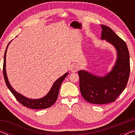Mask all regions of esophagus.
Segmentation results:
<instances>
[{
    "label": "esophagus",
    "mask_w": 135,
    "mask_h": 135,
    "mask_svg": "<svg viewBox=\"0 0 135 135\" xmlns=\"http://www.w3.org/2000/svg\"><path fill=\"white\" fill-rule=\"evenodd\" d=\"M79 66L77 64H73L71 66V71L73 73L79 70Z\"/></svg>",
    "instance_id": "esophagus-1"
}]
</instances>
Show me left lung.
<instances>
[{
  "label": "left lung",
  "instance_id": "8db88e82",
  "mask_svg": "<svg viewBox=\"0 0 135 135\" xmlns=\"http://www.w3.org/2000/svg\"><path fill=\"white\" fill-rule=\"evenodd\" d=\"M101 39L113 45L117 50L115 65L104 77L80 70V90L82 97L90 103L106 104L115 101L127 84L130 75V57L126 43L108 27L101 25Z\"/></svg>",
  "mask_w": 135,
  "mask_h": 135
}]
</instances>
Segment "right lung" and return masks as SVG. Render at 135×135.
Here are the masks:
<instances>
[{
	"label": "right lung",
	"mask_w": 135,
	"mask_h": 135,
	"mask_svg": "<svg viewBox=\"0 0 135 135\" xmlns=\"http://www.w3.org/2000/svg\"><path fill=\"white\" fill-rule=\"evenodd\" d=\"M10 43H8V45L6 47V49L5 50L4 54V61H3V73L4 79L5 81V83L6 84V86H8L9 89L14 96L15 98L17 99L18 102H20L22 105L24 107H26L27 108H31V109H45L51 107L52 105L55 104L58 98L59 90L60 86L61 85V83H62L64 80L67 77L68 74V73H66L64 75L55 81L53 86L51 89L48 93L45 96V97H43L42 98L37 99H30V98L25 97L24 96H22L20 93H18L17 91H15L13 89V88L11 86L9 82L8 81L7 75H6V51H7V49L8 47V45H9Z\"/></svg>",
	"instance_id": "add662e5"
}]
</instances>
